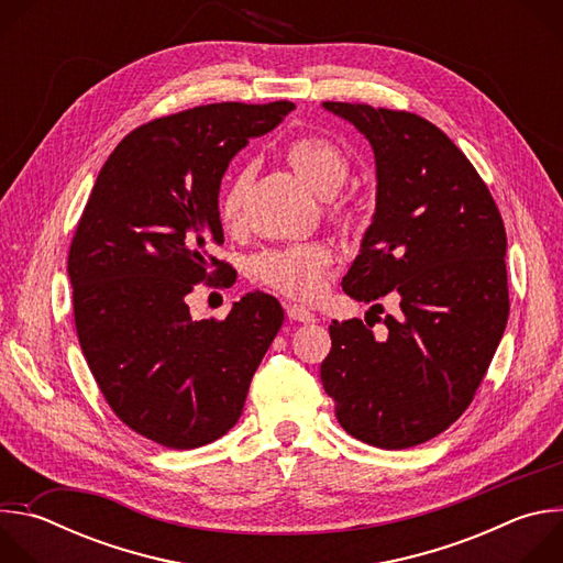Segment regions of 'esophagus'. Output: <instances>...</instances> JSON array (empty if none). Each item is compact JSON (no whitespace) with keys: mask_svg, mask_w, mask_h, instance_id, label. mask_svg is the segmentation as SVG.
I'll return each instance as SVG.
<instances>
[{"mask_svg":"<svg viewBox=\"0 0 563 563\" xmlns=\"http://www.w3.org/2000/svg\"><path fill=\"white\" fill-rule=\"evenodd\" d=\"M285 309H287L289 320H298V323H313V320H316V316L307 307H302V305H291L289 302Z\"/></svg>","mask_w":563,"mask_h":563,"instance_id":"obj_1","label":"esophagus"}]
</instances>
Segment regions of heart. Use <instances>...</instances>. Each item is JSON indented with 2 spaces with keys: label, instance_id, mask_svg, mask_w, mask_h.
Masks as SVG:
<instances>
[{
  "label": "heart",
  "instance_id": "b5f03b06",
  "mask_svg": "<svg viewBox=\"0 0 563 563\" xmlns=\"http://www.w3.org/2000/svg\"><path fill=\"white\" fill-rule=\"evenodd\" d=\"M287 165L294 174L320 198H332L345 185L350 165L345 153L325 137H298L285 148ZM252 185V169H240L227 185L220 198V220L227 227H235L243 218L245 198ZM330 213L336 220H352V209L345 202L334 200ZM332 265V252L325 245L287 247L261 254L254 261V276L287 296L313 298L323 289V278Z\"/></svg>",
  "mask_w": 563,
  "mask_h": 563
}]
</instances>
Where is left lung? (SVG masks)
<instances>
[{
	"label": "left lung",
	"mask_w": 563,
	"mask_h": 563,
	"mask_svg": "<svg viewBox=\"0 0 563 563\" xmlns=\"http://www.w3.org/2000/svg\"><path fill=\"white\" fill-rule=\"evenodd\" d=\"M372 144L376 209L347 296L400 298L385 339L334 320L320 380L347 434L383 450L426 443L472 404L508 323L506 229L470 159L432 122L369 104L323 102ZM367 311V313H369Z\"/></svg>",
	"instance_id": "obj_1"
}]
</instances>
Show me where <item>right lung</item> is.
<instances>
[{
    "mask_svg": "<svg viewBox=\"0 0 563 563\" xmlns=\"http://www.w3.org/2000/svg\"><path fill=\"white\" fill-rule=\"evenodd\" d=\"M291 102H220L157 118L109 155L77 222L68 278L77 339L107 404L172 450L227 434L283 325L254 291L224 320H194V285L227 276L218 194L231 157L276 129ZM224 285V283H222Z\"/></svg>",
    "mask_w": 563,
    "mask_h": 563,
    "instance_id": "right-lung-1",
    "label": "right lung"
}]
</instances>
